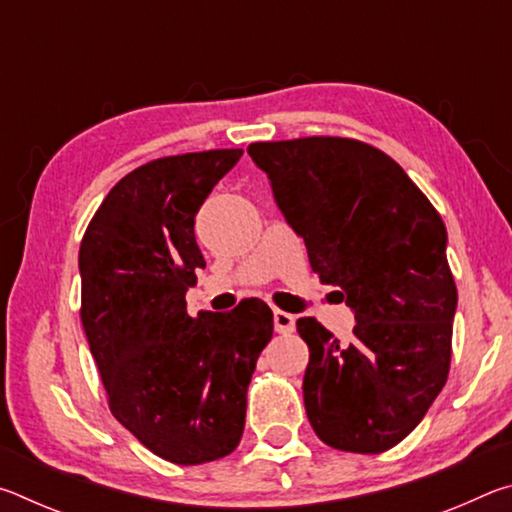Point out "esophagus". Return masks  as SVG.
Here are the masks:
<instances>
[{
    "label": "esophagus",
    "instance_id": "1",
    "mask_svg": "<svg viewBox=\"0 0 512 512\" xmlns=\"http://www.w3.org/2000/svg\"><path fill=\"white\" fill-rule=\"evenodd\" d=\"M273 323H275L277 334H291L293 329H296V318L287 314V311H282V309L273 311Z\"/></svg>",
    "mask_w": 512,
    "mask_h": 512
}]
</instances>
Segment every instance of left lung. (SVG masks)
I'll return each mask as SVG.
<instances>
[{
  "label": "left lung",
  "instance_id": "1",
  "mask_svg": "<svg viewBox=\"0 0 512 512\" xmlns=\"http://www.w3.org/2000/svg\"><path fill=\"white\" fill-rule=\"evenodd\" d=\"M311 271L339 287L357 325L341 343L300 318L307 418L325 445L381 454L409 436L452 363L456 282L436 207L391 155L352 137L255 142Z\"/></svg>",
  "mask_w": 512,
  "mask_h": 512
}]
</instances>
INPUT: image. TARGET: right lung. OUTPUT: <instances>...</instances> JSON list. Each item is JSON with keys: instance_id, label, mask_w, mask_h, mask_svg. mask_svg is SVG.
I'll list each match as a JSON object with an SVG mask.
<instances>
[{"instance_id": "1", "label": "right lung", "mask_w": 512, "mask_h": 512, "mask_svg": "<svg viewBox=\"0 0 512 512\" xmlns=\"http://www.w3.org/2000/svg\"><path fill=\"white\" fill-rule=\"evenodd\" d=\"M241 155H167L126 173L79 250L81 323L110 413L176 465L235 452L250 377L273 336V311L259 298L228 314H187V287L205 268L194 219Z\"/></svg>"}]
</instances>
